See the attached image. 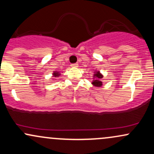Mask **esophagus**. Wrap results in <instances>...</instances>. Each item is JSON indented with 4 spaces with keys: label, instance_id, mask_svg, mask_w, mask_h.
I'll use <instances>...</instances> for the list:
<instances>
[{
    "label": "esophagus",
    "instance_id": "1",
    "mask_svg": "<svg viewBox=\"0 0 154 154\" xmlns=\"http://www.w3.org/2000/svg\"><path fill=\"white\" fill-rule=\"evenodd\" d=\"M72 67H78V63H72L71 65Z\"/></svg>",
    "mask_w": 154,
    "mask_h": 154
}]
</instances>
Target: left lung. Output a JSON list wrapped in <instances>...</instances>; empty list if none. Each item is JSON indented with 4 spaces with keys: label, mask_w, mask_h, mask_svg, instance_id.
I'll use <instances>...</instances> for the list:
<instances>
[{
    "label": "left lung",
    "mask_w": 154,
    "mask_h": 154,
    "mask_svg": "<svg viewBox=\"0 0 154 154\" xmlns=\"http://www.w3.org/2000/svg\"><path fill=\"white\" fill-rule=\"evenodd\" d=\"M103 75L100 73L99 71L94 72V75H93V80L92 82V84L95 86V87H101L103 85L102 81H100V79H102Z\"/></svg>",
    "instance_id": "left-lung-1"
}]
</instances>
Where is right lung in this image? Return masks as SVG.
I'll list each match as a JSON object with an SVG mask.
<instances>
[{
    "label": "right lung",
    "mask_w": 154,
    "mask_h": 154,
    "mask_svg": "<svg viewBox=\"0 0 154 154\" xmlns=\"http://www.w3.org/2000/svg\"><path fill=\"white\" fill-rule=\"evenodd\" d=\"M60 75H61V74L59 73V72H54V73H53V75H54V77H59V76H60Z\"/></svg>",
    "instance_id": "1"
}]
</instances>
